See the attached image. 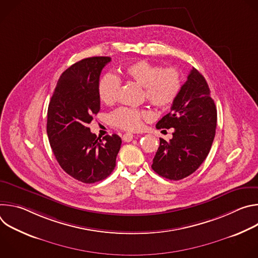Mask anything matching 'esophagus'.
Returning <instances> with one entry per match:
<instances>
[{
  "label": "esophagus",
  "mask_w": 258,
  "mask_h": 258,
  "mask_svg": "<svg viewBox=\"0 0 258 258\" xmlns=\"http://www.w3.org/2000/svg\"><path fill=\"white\" fill-rule=\"evenodd\" d=\"M133 139H134V135L131 134V133H126V134H124L123 137H122V140H123L124 142H131Z\"/></svg>",
  "instance_id": "34e87169"
}]
</instances>
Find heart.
I'll use <instances>...</instances> for the list:
<instances>
[{"mask_svg":"<svg viewBox=\"0 0 258 258\" xmlns=\"http://www.w3.org/2000/svg\"><path fill=\"white\" fill-rule=\"evenodd\" d=\"M122 75L127 82L142 87L146 101L161 110L168 109L174 103L181 89V77L177 69H162L146 60L128 64L122 69ZM119 90L120 81L113 75H106L99 82V97L106 105L117 101ZM109 119L113 126L137 132L142 128L144 120L152 119V114L145 109L121 107L112 112Z\"/></svg>","mask_w":258,"mask_h":258,"instance_id":"b5f03b06","label":"heart"}]
</instances>
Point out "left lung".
Wrapping results in <instances>:
<instances>
[{
    "mask_svg": "<svg viewBox=\"0 0 258 258\" xmlns=\"http://www.w3.org/2000/svg\"><path fill=\"white\" fill-rule=\"evenodd\" d=\"M216 120V107L209 87L193 67L170 112L156 124L158 130L173 127L174 132L168 142L160 138L153 170L171 180L185 178L196 171L210 151Z\"/></svg>",
    "mask_w": 258,
    "mask_h": 258,
    "instance_id": "1",
    "label": "left lung"
}]
</instances>
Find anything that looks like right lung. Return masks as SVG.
Returning a JSON list of instances; mask_svg holds the SVG:
<instances>
[{"mask_svg": "<svg viewBox=\"0 0 258 258\" xmlns=\"http://www.w3.org/2000/svg\"><path fill=\"white\" fill-rule=\"evenodd\" d=\"M110 61V57H91L67 68L48 108L47 134L52 151L67 174L86 183L110 175L121 145L117 135L101 140L88 127L100 111V75Z\"/></svg>", "mask_w": 258, "mask_h": 258, "instance_id": "add662e5", "label": "right lung"}]
</instances>
